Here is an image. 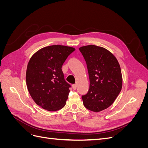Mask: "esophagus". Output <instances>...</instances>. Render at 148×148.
<instances>
[{"label": "esophagus", "mask_w": 148, "mask_h": 148, "mask_svg": "<svg viewBox=\"0 0 148 148\" xmlns=\"http://www.w3.org/2000/svg\"><path fill=\"white\" fill-rule=\"evenodd\" d=\"M72 88H73V89H74V90H75V89H77V85H76V84H73L72 85Z\"/></svg>", "instance_id": "34e87169"}]
</instances>
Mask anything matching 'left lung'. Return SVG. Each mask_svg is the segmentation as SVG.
Instances as JSON below:
<instances>
[{
  "label": "left lung",
  "mask_w": 148,
  "mask_h": 148,
  "mask_svg": "<svg viewBox=\"0 0 148 148\" xmlns=\"http://www.w3.org/2000/svg\"><path fill=\"white\" fill-rule=\"evenodd\" d=\"M86 61L89 89L82 96L84 107L100 112L113 104L122 88V71L116 57L106 49L95 45L79 48Z\"/></svg>",
  "instance_id": "8db88e82"
}]
</instances>
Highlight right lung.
I'll use <instances>...</instances> for the list:
<instances>
[{
	"label": "right lung",
	"instance_id": "add662e5",
	"mask_svg": "<svg viewBox=\"0 0 148 148\" xmlns=\"http://www.w3.org/2000/svg\"><path fill=\"white\" fill-rule=\"evenodd\" d=\"M75 50L65 46H49L31 57L26 73V86L33 101L42 109L57 111L65 106L71 86L64 79L62 66Z\"/></svg>",
	"mask_w": 148,
	"mask_h": 148
}]
</instances>
